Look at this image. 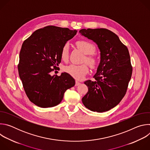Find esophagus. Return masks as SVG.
Segmentation results:
<instances>
[{
	"label": "esophagus",
	"instance_id": "esophagus-1",
	"mask_svg": "<svg viewBox=\"0 0 150 150\" xmlns=\"http://www.w3.org/2000/svg\"><path fill=\"white\" fill-rule=\"evenodd\" d=\"M79 84H80V82H78V81H75V86H78V85H79Z\"/></svg>",
	"mask_w": 150,
	"mask_h": 150
}]
</instances>
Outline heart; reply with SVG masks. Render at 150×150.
<instances>
[{"label": "heart", "instance_id": "heart-1", "mask_svg": "<svg viewBox=\"0 0 150 150\" xmlns=\"http://www.w3.org/2000/svg\"><path fill=\"white\" fill-rule=\"evenodd\" d=\"M76 46L85 54L83 62H86L93 69L96 68L98 64V59L94 54L96 47L91 42L84 40H79L76 42ZM69 45L67 42L61 49L60 57L63 60H67L69 57ZM64 71L76 79H81L89 71L88 67L86 64L74 65L71 64L64 68Z\"/></svg>", "mask_w": 150, "mask_h": 150}]
</instances>
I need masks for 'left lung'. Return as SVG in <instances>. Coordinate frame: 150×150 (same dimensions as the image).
<instances>
[{"label":"left lung","mask_w":150,"mask_h":150,"mask_svg":"<svg viewBox=\"0 0 150 150\" xmlns=\"http://www.w3.org/2000/svg\"><path fill=\"white\" fill-rule=\"evenodd\" d=\"M79 32L94 41L100 51V62L93 76L95 81L84 82L88 91L82 101L93 112L108 111L126 94L132 73L129 51L118 36L108 29H82Z\"/></svg>","instance_id":"left-lung-1"}]
</instances>
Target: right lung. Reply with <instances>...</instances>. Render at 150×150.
<instances>
[{
	"label": "right lung",
	"instance_id": "right-lung-1",
	"mask_svg": "<svg viewBox=\"0 0 150 150\" xmlns=\"http://www.w3.org/2000/svg\"><path fill=\"white\" fill-rule=\"evenodd\" d=\"M76 30L49 25L34 31L23 43L19 53L18 73L29 100L42 108L57 105L65 92L74 87L75 79L68 74L52 75L61 62L60 52Z\"/></svg>",
	"mask_w": 150,
	"mask_h": 150
}]
</instances>
